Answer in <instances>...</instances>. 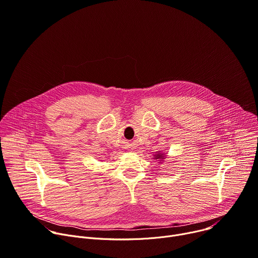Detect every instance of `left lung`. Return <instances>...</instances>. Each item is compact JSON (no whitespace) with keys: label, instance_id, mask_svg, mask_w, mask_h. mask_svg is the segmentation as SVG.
I'll return each instance as SVG.
<instances>
[{"label":"left lung","instance_id":"obj_1","mask_svg":"<svg viewBox=\"0 0 258 258\" xmlns=\"http://www.w3.org/2000/svg\"><path fill=\"white\" fill-rule=\"evenodd\" d=\"M163 157H165V154H161V153H157V154L154 155V158H155V159H160V160H162Z\"/></svg>","mask_w":258,"mask_h":258}]
</instances>
